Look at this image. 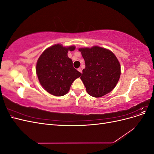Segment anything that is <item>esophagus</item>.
Wrapping results in <instances>:
<instances>
[{"mask_svg":"<svg viewBox=\"0 0 154 154\" xmlns=\"http://www.w3.org/2000/svg\"><path fill=\"white\" fill-rule=\"evenodd\" d=\"M78 71L80 72V73H82V69L81 68H79V69H78Z\"/></svg>","mask_w":154,"mask_h":154,"instance_id":"1","label":"esophagus"}]
</instances>
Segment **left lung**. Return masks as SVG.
<instances>
[{
    "mask_svg": "<svg viewBox=\"0 0 154 154\" xmlns=\"http://www.w3.org/2000/svg\"><path fill=\"white\" fill-rule=\"evenodd\" d=\"M79 51L85 63L80 78L88 94L100 97L112 91L121 74L120 63L114 54L99 46Z\"/></svg>",
    "mask_w": 154,
    "mask_h": 154,
    "instance_id": "1",
    "label": "left lung"
}]
</instances>
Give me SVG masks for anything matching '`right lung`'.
<instances>
[{"label": "right lung", "instance_id": "add662e5", "mask_svg": "<svg viewBox=\"0 0 154 154\" xmlns=\"http://www.w3.org/2000/svg\"><path fill=\"white\" fill-rule=\"evenodd\" d=\"M74 49L73 45L66 48L55 44L46 49L39 57L36 74L41 85L50 94L56 96L66 94L72 82L81 76L67 56L69 51Z\"/></svg>", "mask_w": 154, "mask_h": 154}]
</instances>
